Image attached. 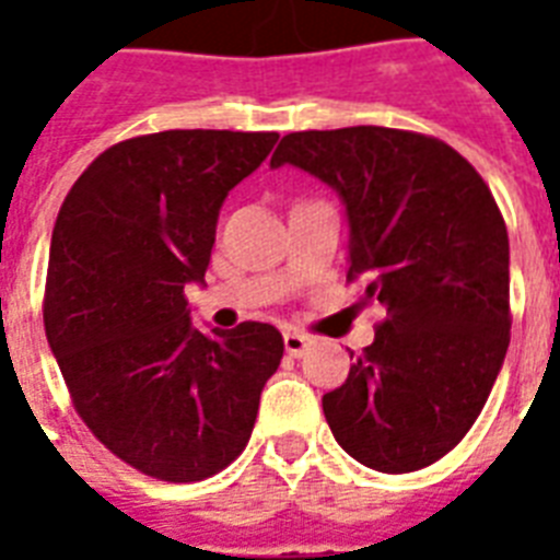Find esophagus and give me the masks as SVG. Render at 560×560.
Returning a JSON list of instances; mask_svg holds the SVG:
<instances>
[{
    "instance_id": "esophagus-1",
    "label": "esophagus",
    "mask_w": 560,
    "mask_h": 560,
    "mask_svg": "<svg viewBox=\"0 0 560 560\" xmlns=\"http://www.w3.org/2000/svg\"><path fill=\"white\" fill-rule=\"evenodd\" d=\"M307 349H311V337H305V334L299 331L284 334V351H288L290 358H302Z\"/></svg>"
}]
</instances>
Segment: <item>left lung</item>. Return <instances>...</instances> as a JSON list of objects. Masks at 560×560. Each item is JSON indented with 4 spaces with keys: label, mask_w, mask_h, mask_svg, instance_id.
<instances>
[{
    "label": "left lung",
    "mask_w": 560,
    "mask_h": 560,
    "mask_svg": "<svg viewBox=\"0 0 560 560\" xmlns=\"http://www.w3.org/2000/svg\"><path fill=\"white\" fill-rule=\"evenodd\" d=\"M296 165L340 194L349 276L383 319L325 421L381 474L433 465L465 439L505 360L509 232L494 194L442 139L392 127L288 133L270 165Z\"/></svg>",
    "instance_id": "1"
}]
</instances>
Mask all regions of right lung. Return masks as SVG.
Masks as SVG:
<instances>
[{
    "instance_id": "right-lung-1",
    "label": "right lung",
    "mask_w": 560,
    "mask_h": 560,
    "mask_svg": "<svg viewBox=\"0 0 560 560\" xmlns=\"http://www.w3.org/2000/svg\"><path fill=\"white\" fill-rule=\"evenodd\" d=\"M279 133L165 130L113 144L66 194L48 249L43 323L83 424L162 482H200L249 442L284 354L267 323L197 331L226 194Z\"/></svg>"
}]
</instances>
